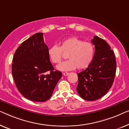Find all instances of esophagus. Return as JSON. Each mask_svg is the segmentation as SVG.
<instances>
[{
  "label": "esophagus",
  "mask_w": 129,
  "mask_h": 129,
  "mask_svg": "<svg viewBox=\"0 0 129 129\" xmlns=\"http://www.w3.org/2000/svg\"><path fill=\"white\" fill-rule=\"evenodd\" d=\"M68 74H69L68 72H64V73H63V75H65V76H67V75H68Z\"/></svg>",
  "instance_id": "esophagus-1"
}]
</instances>
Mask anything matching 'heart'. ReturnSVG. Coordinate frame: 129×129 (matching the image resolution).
I'll use <instances>...</instances> for the list:
<instances>
[{
	"instance_id": "obj_1",
	"label": "heart",
	"mask_w": 129,
	"mask_h": 129,
	"mask_svg": "<svg viewBox=\"0 0 129 129\" xmlns=\"http://www.w3.org/2000/svg\"><path fill=\"white\" fill-rule=\"evenodd\" d=\"M63 52L68 54L70 59L61 63L57 68L66 71L74 70L77 67L79 70L87 68L93 60L95 50L90 43L84 42L77 37H71L63 40L61 46L53 45L48 50L49 57L54 64L61 62Z\"/></svg>"
}]
</instances>
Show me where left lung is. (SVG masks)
Wrapping results in <instances>:
<instances>
[{"label":"left lung","instance_id":"obj_1","mask_svg":"<svg viewBox=\"0 0 129 129\" xmlns=\"http://www.w3.org/2000/svg\"><path fill=\"white\" fill-rule=\"evenodd\" d=\"M91 41L95 48L93 60L86 70L78 73L77 88L79 96L89 101L97 100L109 91L116 71L115 54L106 41L98 36Z\"/></svg>","mask_w":129,"mask_h":129}]
</instances>
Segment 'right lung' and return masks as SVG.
Segmentation results:
<instances>
[{
	"instance_id": "obj_1",
	"label": "right lung",
	"mask_w": 129,
	"mask_h": 129,
	"mask_svg": "<svg viewBox=\"0 0 129 129\" xmlns=\"http://www.w3.org/2000/svg\"><path fill=\"white\" fill-rule=\"evenodd\" d=\"M48 50L43 33H37L23 41L14 54L13 77L20 93L28 100H48L62 77L60 71H54ZM47 72L50 73L46 75Z\"/></svg>"
}]
</instances>
